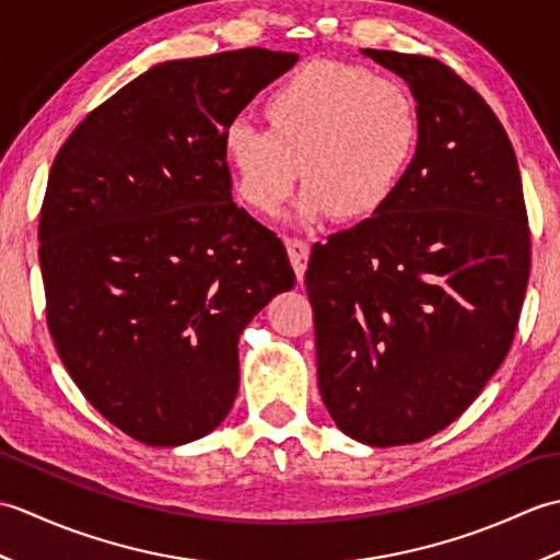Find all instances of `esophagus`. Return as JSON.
I'll return each mask as SVG.
<instances>
[{"label": "esophagus", "mask_w": 560, "mask_h": 560, "mask_svg": "<svg viewBox=\"0 0 560 560\" xmlns=\"http://www.w3.org/2000/svg\"><path fill=\"white\" fill-rule=\"evenodd\" d=\"M287 247H289V259H291L295 273H299V279H303L305 261H307V255H311V247H307V243L301 241V237H287Z\"/></svg>", "instance_id": "34e87169"}]
</instances>
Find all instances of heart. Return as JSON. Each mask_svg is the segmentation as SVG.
Instances as JSON below:
<instances>
[{"instance_id":"heart-1","label":"heart","mask_w":560,"mask_h":560,"mask_svg":"<svg viewBox=\"0 0 560 560\" xmlns=\"http://www.w3.org/2000/svg\"><path fill=\"white\" fill-rule=\"evenodd\" d=\"M269 127L235 117L223 132L237 192L273 213L307 185L299 217L331 211L363 221L399 192L421 147V113L407 83L335 59H313L271 89Z\"/></svg>"}]
</instances>
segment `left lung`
Instances as JSON below:
<instances>
[{"instance_id":"1","label":"left lung","mask_w":560,"mask_h":560,"mask_svg":"<svg viewBox=\"0 0 560 560\" xmlns=\"http://www.w3.org/2000/svg\"><path fill=\"white\" fill-rule=\"evenodd\" d=\"M363 52L409 83L421 147L383 211L313 245L305 289L327 411L359 443L392 447L443 431L503 363L532 235L489 103L433 57Z\"/></svg>"}]
</instances>
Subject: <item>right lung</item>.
<instances>
[{"mask_svg": "<svg viewBox=\"0 0 560 560\" xmlns=\"http://www.w3.org/2000/svg\"><path fill=\"white\" fill-rule=\"evenodd\" d=\"M299 55L265 47L151 67L79 122L40 209L47 329L93 409L135 440L211 433L237 337L295 273L231 199L223 132Z\"/></svg>", "mask_w": 560, "mask_h": 560, "instance_id": "add662e5", "label": "right lung"}]
</instances>
